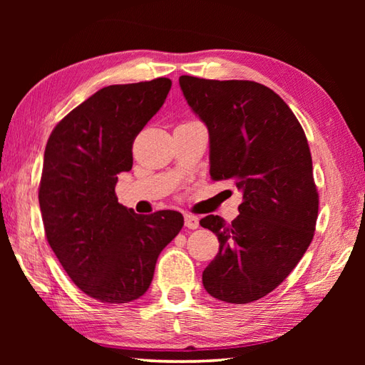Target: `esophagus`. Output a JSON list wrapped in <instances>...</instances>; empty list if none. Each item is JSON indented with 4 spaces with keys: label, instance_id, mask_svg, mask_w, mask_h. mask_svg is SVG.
Returning <instances> with one entry per match:
<instances>
[{
    "label": "esophagus",
    "instance_id": "obj_1",
    "mask_svg": "<svg viewBox=\"0 0 365 365\" xmlns=\"http://www.w3.org/2000/svg\"><path fill=\"white\" fill-rule=\"evenodd\" d=\"M185 226H187L188 229H197L199 218L195 215H185Z\"/></svg>",
    "mask_w": 365,
    "mask_h": 365
}]
</instances>
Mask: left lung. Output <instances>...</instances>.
<instances>
[{"instance_id":"obj_1","label":"left lung","mask_w":365,"mask_h":365,"mask_svg":"<svg viewBox=\"0 0 365 365\" xmlns=\"http://www.w3.org/2000/svg\"><path fill=\"white\" fill-rule=\"evenodd\" d=\"M178 84L208 130L212 178H230L243 195L232 224L200 220L220 242L202 284L216 299L246 304L273 292L312 242L319 192L311 150L290 108L263 84L188 75Z\"/></svg>"}]
</instances>
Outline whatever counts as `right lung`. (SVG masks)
Here are the masks:
<instances>
[{
    "label": "right lung",
    "mask_w": 365,
    "mask_h": 365,
    "mask_svg": "<svg viewBox=\"0 0 365 365\" xmlns=\"http://www.w3.org/2000/svg\"><path fill=\"white\" fill-rule=\"evenodd\" d=\"M173 81L157 78L97 91L48 138L38 188L45 235L66 273L106 304L141 298L160 252L183 227L182 213L136 215L115 183L133 166V147L165 103Z\"/></svg>",
    "instance_id": "add662e5"
}]
</instances>
